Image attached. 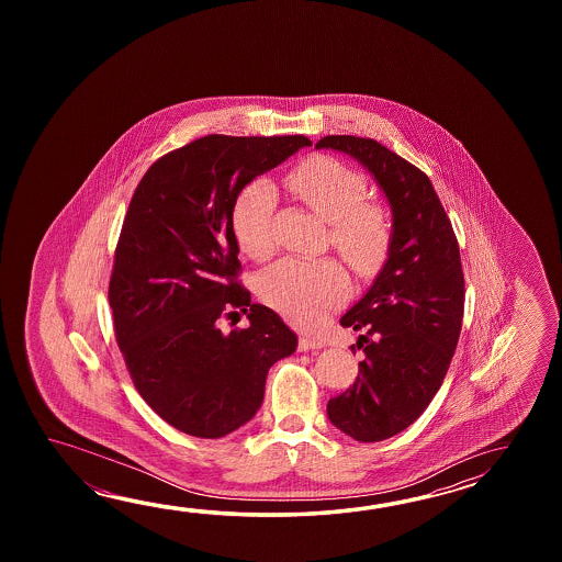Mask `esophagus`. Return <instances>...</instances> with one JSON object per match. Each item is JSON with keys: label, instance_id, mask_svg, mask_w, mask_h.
<instances>
[{"label": "esophagus", "instance_id": "1", "mask_svg": "<svg viewBox=\"0 0 562 562\" xmlns=\"http://www.w3.org/2000/svg\"><path fill=\"white\" fill-rule=\"evenodd\" d=\"M323 346H325V341H322V339H315V337H310V335H301V337H299V351L319 349V347Z\"/></svg>", "mask_w": 562, "mask_h": 562}]
</instances>
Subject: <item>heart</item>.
Segmentation results:
<instances>
[{
  "instance_id": "1",
  "label": "heart",
  "mask_w": 562,
  "mask_h": 562,
  "mask_svg": "<svg viewBox=\"0 0 562 562\" xmlns=\"http://www.w3.org/2000/svg\"><path fill=\"white\" fill-rule=\"evenodd\" d=\"M289 189L313 213L325 218L335 249L359 276H373L387 259L392 225L380 204L368 203L366 177L331 156H313L291 170ZM277 192L267 179H255L239 192L231 225L240 249L267 259L276 249L273 216ZM261 297L291 322L311 327L349 293L346 269L334 259H283L259 283Z\"/></svg>"
}]
</instances>
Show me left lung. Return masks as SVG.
<instances>
[{"instance_id": "obj_1", "label": "left lung", "mask_w": 562, "mask_h": 562, "mask_svg": "<svg viewBox=\"0 0 562 562\" xmlns=\"http://www.w3.org/2000/svg\"><path fill=\"white\" fill-rule=\"evenodd\" d=\"M315 148L358 158L385 192L392 247L370 291L341 317L366 359L327 402L335 428L358 442L406 430L430 406L454 356L464 317V273L454 228L426 172L373 138L323 136Z\"/></svg>"}]
</instances>
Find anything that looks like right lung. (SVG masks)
I'll use <instances>...</instances> for the list:
<instances>
[{
    "label": "right lung",
    "instance_id": "add662e5",
    "mask_svg": "<svg viewBox=\"0 0 562 562\" xmlns=\"http://www.w3.org/2000/svg\"><path fill=\"white\" fill-rule=\"evenodd\" d=\"M310 138L209 134L146 170L122 223L108 285L132 383L172 428L223 438L257 414L267 371L297 347L276 311L240 285L231 215L255 177ZM247 312L250 327L220 325Z\"/></svg>",
    "mask_w": 562,
    "mask_h": 562
}]
</instances>
